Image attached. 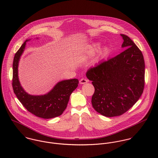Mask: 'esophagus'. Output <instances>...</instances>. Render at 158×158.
<instances>
[{"mask_svg":"<svg viewBox=\"0 0 158 158\" xmlns=\"http://www.w3.org/2000/svg\"><path fill=\"white\" fill-rule=\"evenodd\" d=\"M88 80L87 79H86V78H81V79L80 80V83L81 85H82V84H85V83H88Z\"/></svg>","mask_w":158,"mask_h":158,"instance_id":"34e87169","label":"esophagus"}]
</instances>
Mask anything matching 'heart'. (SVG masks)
<instances>
[{
    "instance_id": "1",
    "label": "heart",
    "mask_w": 158,
    "mask_h": 158,
    "mask_svg": "<svg viewBox=\"0 0 158 158\" xmlns=\"http://www.w3.org/2000/svg\"><path fill=\"white\" fill-rule=\"evenodd\" d=\"M100 48H101V45H100V44H98V43H95V44H94L92 45L91 48H90V50H91L92 53H95V52H98V51L100 50ZM108 53H109V50H108L107 48H105L103 50V51H102V56H106Z\"/></svg>"
}]
</instances>
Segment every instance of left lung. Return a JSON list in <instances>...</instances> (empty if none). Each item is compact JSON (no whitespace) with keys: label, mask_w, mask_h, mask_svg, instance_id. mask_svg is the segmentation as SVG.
I'll return each instance as SVG.
<instances>
[{"label":"left lung","mask_w":158,"mask_h":158,"mask_svg":"<svg viewBox=\"0 0 158 158\" xmlns=\"http://www.w3.org/2000/svg\"><path fill=\"white\" fill-rule=\"evenodd\" d=\"M120 35L123 40L122 47L125 50L86 72L95 88L92 106L97 113L108 117L129 110L140 97L145 85L143 55L128 36Z\"/></svg>","instance_id":"left-lung-1"}]
</instances>
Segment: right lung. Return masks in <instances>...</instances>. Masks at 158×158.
Returning a JSON list of instances; mask_svg holds the SVG:
<instances>
[{"mask_svg":"<svg viewBox=\"0 0 158 158\" xmlns=\"http://www.w3.org/2000/svg\"><path fill=\"white\" fill-rule=\"evenodd\" d=\"M30 40H25L14 57L12 83L14 92L27 111L35 115L47 119L60 116L66 110L71 94L77 88L78 80L73 78L61 81L44 95H33L26 92L19 80L18 66L26 43Z\"/></svg>","mask_w":158,"mask_h":158,"instance_id":"add662e5","label":"right lung"}]
</instances>
